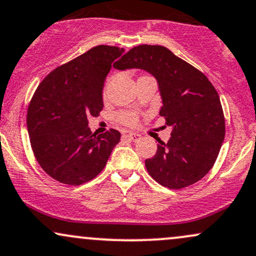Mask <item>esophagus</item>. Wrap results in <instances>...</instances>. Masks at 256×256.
Wrapping results in <instances>:
<instances>
[{
	"label": "esophagus",
	"instance_id": "1",
	"mask_svg": "<svg viewBox=\"0 0 256 256\" xmlns=\"http://www.w3.org/2000/svg\"><path fill=\"white\" fill-rule=\"evenodd\" d=\"M124 138H127V139H129L130 141H139L141 139V135L138 134V133H127L124 134Z\"/></svg>",
	"mask_w": 256,
	"mask_h": 256
}]
</instances>
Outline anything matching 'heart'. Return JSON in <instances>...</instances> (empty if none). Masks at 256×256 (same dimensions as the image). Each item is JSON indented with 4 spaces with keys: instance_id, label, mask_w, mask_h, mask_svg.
Masks as SVG:
<instances>
[{
    "instance_id": "obj_1",
    "label": "heart",
    "mask_w": 256,
    "mask_h": 256,
    "mask_svg": "<svg viewBox=\"0 0 256 256\" xmlns=\"http://www.w3.org/2000/svg\"><path fill=\"white\" fill-rule=\"evenodd\" d=\"M117 120L126 126H136L139 122V115L134 111H120L117 112Z\"/></svg>"
}]
</instances>
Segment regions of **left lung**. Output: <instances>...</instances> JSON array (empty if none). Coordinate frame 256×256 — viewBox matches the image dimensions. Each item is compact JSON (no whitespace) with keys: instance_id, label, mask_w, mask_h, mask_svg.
<instances>
[{"instance_id":"obj_1","label":"left lung","mask_w":256,"mask_h":256,"mask_svg":"<svg viewBox=\"0 0 256 256\" xmlns=\"http://www.w3.org/2000/svg\"><path fill=\"white\" fill-rule=\"evenodd\" d=\"M115 68L145 69L158 80L163 99L159 115L172 132L166 144L158 141L154 157L145 160L152 178L170 189L200 181L214 165L225 136L223 108L211 81L162 45H138Z\"/></svg>"}]
</instances>
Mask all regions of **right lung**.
<instances>
[{
  "mask_svg": "<svg viewBox=\"0 0 256 256\" xmlns=\"http://www.w3.org/2000/svg\"><path fill=\"white\" fill-rule=\"evenodd\" d=\"M123 52V48L97 45L54 69L33 93L27 109L33 154L60 183L80 186L97 177L120 142L116 129L92 133L87 117L103 110L105 78Z\"/></svg>",
  "mask_w": 256,
  "mask_h": 256,
  "instance_id": "right-lung-1",
  "label": "right lung"
}]
</instances>
